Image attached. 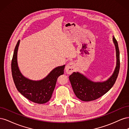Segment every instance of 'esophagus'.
I'll use <instances>...</instances> for the list:
<instances>
[{
  "label": "esophagus",
  "instance_id": "esophagus-1",
  "mask_svg": "<svg viewBox=\"0 0 129 129\" xmlns=\"http://www.w3.org/2000/svg\"><path fill=\"white\" fill-rule=\"evenodd\" d=\"M75 69V66L73 62H69L66 66L65 70L66 72L68 74H72Z\"/></svg>",
  "mask_w": 129,
  "mask_h": 129
}]
</instances>
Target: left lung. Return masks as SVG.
Wrapping results in <instances>:
<instances>
[{"label": "left lung", "instance_id": "left-lung-1", "mask_svg": "<svg viewBox=\"0 0 129 129\" xmlns=\"http://www.w3.org/2000/svg\"><path fill=\"white\" fill-rule=\"evenodd\" d=\"M112 40L116 52V66L109 79L103 82H93L79 72H74L69 76L73 91L76 96L81 101L88 102L99 99L106 93L115 84L120 68L119 51L118 42L114 36Z\"/></svg>", "mask_w": 129, "mask_h": 129}]
</instances>
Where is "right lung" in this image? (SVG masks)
Wrapping results in <instances>:
<instances>
[{"label":"right lung","instance_id":"obj_1","mask_svg":"<svg viewBox=\"0 0 129 129\" xmlns=\"http://www.w3.org/2000/svg\"><path fill=\"white\" fill-rule=\"evenodd\" d=\"M19 40L15 46L11 63L12 77L17 90L26 99L33 102L44 104L51 99L55 87L57 78L64 74L65 65L53 69L44 79L35 81L30 80L22 75L19 68L17 61Z\"/></svg>","mask_w":129,"mask_h":129}]
</instances>
